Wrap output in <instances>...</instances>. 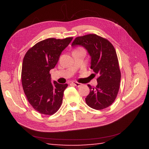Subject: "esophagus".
Returning <instances> with one entry per match:
<instances>
[{
	"instance_id": "esophagus-1",
	"label": "esophagus",
	"mask_w": 149,
	"mask_h": 149,
	"mask_svg": "<svg viewBox=\"0 0 149 149\" xmlns=\"http://www.w3.org/2000/svg\"><path fill=\"white\" fill-rule=\"evenodd\" d=\"M72 84H74V86H77V87H79V86H81V83H77V82H73Z\"/></svg>"
}]
</instances>
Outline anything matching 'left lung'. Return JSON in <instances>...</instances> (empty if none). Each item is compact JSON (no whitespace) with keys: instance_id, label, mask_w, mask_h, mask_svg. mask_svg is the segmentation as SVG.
Returning a JSON list of instances; mask_svg holds the SVG:
<instances>
[{"instance_id":"8db88e82","label":"left lung","mask_w":149,"mask_h":149,"mask_svg":"<svg viewBox=\"0 0 149 149\" xmlns=\"http://www.w3.org/2000/svg\"><path fill=\"white\" fill-rule=\"evenodd\" d=\"M81 45L91 56V69L97 74V85L91 87L86 97L88 106L101 110L111 105L118 94L121 73L116 50L111 43L95 34L79 36L72 43V47Z\"/></svg>"}]
</instances>
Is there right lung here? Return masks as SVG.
<instances>
[{
  "instance_id": "obj_1",
  "label": "right lung",
  "mask_w": 149,
  "mask_h": 149,
  "mask_svg": "<svg viewBox=\"0 0 149 149\" xmlns=\"http://www.w3.org/2000/svg\"><path fill=\"white\" fill-rule=\"evenodd\" d=\"M48 38L41 41L28 50L22 68V84L27 99L41 114L52 115L61 107L63 93L68 86L54 81L50 70L55 67L62 51L72 40Z\"/></svg>"
}]
</instances>
